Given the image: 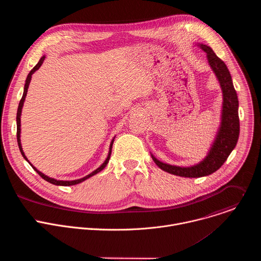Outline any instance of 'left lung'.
Here are the masks:
<instances>
[{
  "mask_svg": "<svg viewBox=\"0 0 261 261\" xmlns=\"http://www.w3.org/2000/svg\"><path fill=\"white\" fill-rule=\"evenodd\" d=\"M197 46L206 54L208 65L220 84L223 96L221 122L214 142L202 161L188 167H180L161 162L151 153L152 159L162 170L182 177H201L217 171L233 151L240 135L239 99L229 70L225 63L216 56L210 46L202 43H198Z\"/></svg>",
  "mask_w": 261,
  "mask_h": 261,
  "instance_id": "8db88e82",
  "label": "left lung"
}]
</instances>
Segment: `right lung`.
<instances>
[{
  "label": "right lung",
  "instance_id": "1",
  "mask_svg": "<svg viewBox=\"0 0 261 261\" xmlns=\"http://www.w3.org/2000/svg\"><path fill=\"white\" fill-rule=\"evenodd\" d=\"M44 60H45V56H43L40 60H39V62H38V64H37L31 71H30V73L28 74V76H27V80H25V84H24V88H23V94H22V97H21V99H20V102H19V104H18V108H17V115H16V126H17V133H16V135H17V143H18V147H19V151H20V153H21V155H22V157L29 162V164L33 167V169L38 173L42 178H44L46 181H48V182H50V184H53V185H57V186H72V185H77V184H80V182H82V181H84V180H86V179H88L89 177H91V176H93V175H95V174H97L98 172H100L101 170H103L104 169V167L107 165V163H108V161H109V158H110V155H111V148H113V144H114V140H115V137L113 138V140H111V142H110V145H109V151H108V155H107V157H106V159H105V161L96 169V170H94L93 172H91L90 174H88V175H86V176H84V177H82V178H79V179H73V180H61V179H56V178H53V177H49V176H47V175H45L44 173H42L41 171H39L38 169H37L29 160H28V158L25 157V155H24V153H23V151H22V146H21V142H20V117H21V110H22V106H23V103H24V100H25V97H27V93H28V89H29V85H30V83H31V80H32V75L33 74L38 70L40 67H41V65L43 64V62H44Z\"/></svg>",
  "mask_w": 261,
  "mask_h": 261
}]
</instances>
